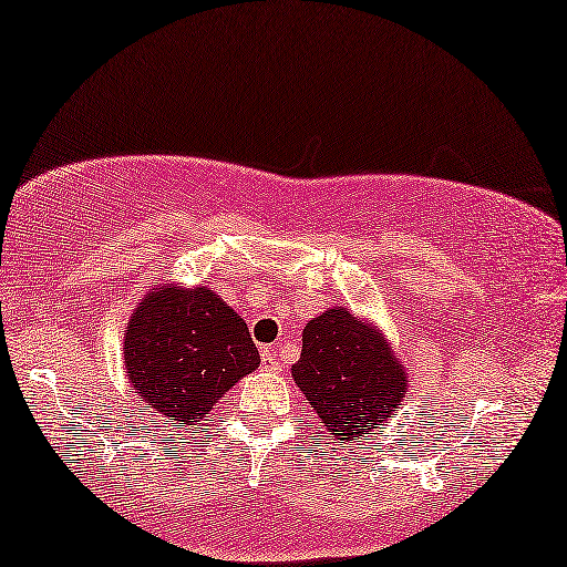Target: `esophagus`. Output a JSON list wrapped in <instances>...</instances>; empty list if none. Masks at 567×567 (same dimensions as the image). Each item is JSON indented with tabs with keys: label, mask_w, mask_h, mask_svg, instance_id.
Segmentation results:
<instances>
[{
	"label": "esophagus",
	"mask_w": 567,
	"mask_h": 567,
	"mask_svg": "<svg viewBox=\"0 0 567 567\" xmlns=\"http://www.w3.org/2000/svg\"><path fill=\"white\" fill-rule=\"evenodd\" d=\"M260 355H262V367H266L268 371H284V363H281V359H278V353L274 351V348H262Z\"/></svg>",
	"instance_id": "34e87169"
}]
</instances>
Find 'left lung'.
<instances>
[{"instance_id":"1","label":"left lung","mask_w":567,"mask_h":567,"mask_svg":"<svg viewBox=\"0 0 567 567\" xmlns=\"http://www.w3.org/2000/svg\"><path fill=\"white\" fill-rule=\"evenodd\" d=\"M291 377L328 429L330 444H353L379 429L408 392L405 363L384 332L346 307H330L307 322Z\"/></svg>"}]
</instances>
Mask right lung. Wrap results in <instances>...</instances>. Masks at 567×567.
I'll return each mask as SVG.
<instances>
[{"label": "right lung", "mask_w": 567, "mask_h": 567, "mask_svg": "<svg viewBox=\"0 0 567 567\" xmlns=\"http://www.w3.org/2000/svg\"><path fill=\"white\" fill-rule=\"evenodd\" d=\"M258 363L245 320L208 286H154L123 332L128 384L169 425H198Z\"/></svg>", "instance_id": "right-lung-1"}]
</instances>
